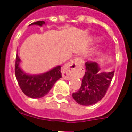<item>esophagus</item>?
Listing matches in <instances>:
<instances>
[{
    "label": "esophagus",
    "mask_w": 132,
    "mask_h": 132,
    "mask_svg": "<svg viewBox=\"0 0 132 132\" xmlns=\"http://www.w3.org/2000/svg\"><path fill=\"white\" fill-rule=\"evenodd\" d=\"M81 60L80 58H75L71 61L63 69V77L66 80H69L73 76L77 75V70L80 66H81Z\"/></svg>",
    "instance_id": "esophagus-1"
}]
</instances>
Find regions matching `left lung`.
<instances>
[{
  "label": "left lung",
  "mask_w": 132,
  "mask_h": 132,
  "mask_svg": "<svg viewBox=\"0 0 132 132\" xmlns=\"http://www.w3.org/2000/svg\"><path fill=\"white\" fill-rule=\"evenodd\" d=\"M85 66L86 70L81 86L78 91L73 93V98L80 105L90 106L105 96L114 77V71L100 73L98 64L89 61L85 63Z\"/></svg>",
  "instance_id": "1"
}]
</instances>
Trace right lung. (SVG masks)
I'll list each match as a JSON object with an SVG mask.
<instances>
[{"instance_id": "add662e5", "label": "right lung", "mask_w": 132, "mask_h": 132, "mask_svg": "<svg viewBox=\"0 0 132 132\" xmlns=\"http://www.w3.org/2000/svg\"><path fill=\"white\" fill-rule=\"evenodd\" d=\"M45 24L44 21H38L30 25L42 26ZM20 59L16 55L15 61V75L22 91L27 96L31 98H39L45 96L55 82L61 77V68L57 66L50 71L39 75H30L24 73L19 67Z\"/></svg>"}]
</instances>
